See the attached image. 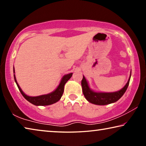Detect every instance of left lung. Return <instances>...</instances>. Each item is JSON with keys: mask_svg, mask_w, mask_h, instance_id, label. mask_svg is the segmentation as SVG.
Masks as SVG:
<instances>
[{"mask_svg": "<svg viewBox=\"0 0 146 146\" xmlns=\"http://www.w3.org/2000/svg\"><path fill=\"white\" fill-rule=\"evenodd\" d=\"M129 79L125 86L122 90L114 93H97L94 92L91 90L88 86V82L86 81L84 76H83V78L81 82L82 87V92L84 97L89 102L97 105H107L113 102H117L118 100L122 97L123 94L126 91L127 88L129 86Z\"/></svg>", "mask_w": 146, "mask_h": 146, "instance_id": "left-lung-1", "label": "left lung"}]
</instances>
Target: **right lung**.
<instances>
[{
  "label": "right lung",
  "mask_w": 146,
  "mask_h": 146,
  "mask_svg": "<svg viewBox=\"0 0 146 146\" xmlns=\"http://www.w3.org/2000/svg\"><path fill=\"white\" fill-rule=\"evenodd\" d=\"M13 72L15 73V70L13 69ZM73 73L68 74L64 76L62 79L60 84L58 86V88L56 89L55 91H54L53 92L48 94V95H44L41 96H38V97H29V96L26 95V94H24L21 88L19 87V85L17 82L15 76L14 75V78L15 81L17 85L19 91H21L22 95L23 97L26 98V99L29 101V102L33 104L35 106H48L51 105L55 103L60 99V98L62 96V94L64 93V88L65 84L68 82V80L70 79L71 76H72Z\"/></svg>",
  "instance_id": "right-lung-1"
}]
</instances>
